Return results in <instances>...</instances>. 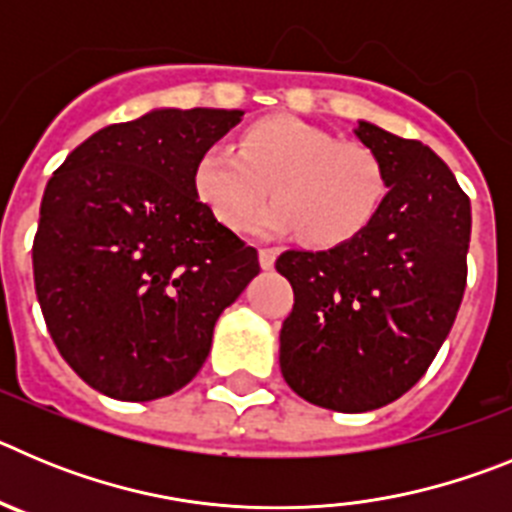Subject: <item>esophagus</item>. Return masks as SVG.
Masks as SVG:
<instances>
[{
	"instance_id": "34e87169",
	"label": "esophagus",
	"mask_w": 512,
	"mask_h": 512,
	"mask_svg": "<svg viewBox=\"0 0 512 512\" xmlns=\"http://www.w3.org/2000/svg\"><path fill=\"white\" fill-rule=\"evenodd\" d=\"M277 256H279L277 248H259V264L264 266V269H271L274 261H277Z\"/></svg>"
}]
</instances>
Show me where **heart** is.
<instances>
[{"label":"heart","mask_w":512,"mask_h":512,"mask_svg":"<svg viewBox=\"0 0 512 512\" xmlns=\"http://www.w3.org/2000/svg\"><path fill=\"white\" fill-rule=\"evenodd\" d=\"M194 192L230 230H243L271 194L277 202L256 228L295 233L315 248L354 241L374 220L387 192L382 164L356 143H338L297 117H266L238 146L212 143L192 171Z\"/></svg>","instance_id":"heart-1"}]
</instances>
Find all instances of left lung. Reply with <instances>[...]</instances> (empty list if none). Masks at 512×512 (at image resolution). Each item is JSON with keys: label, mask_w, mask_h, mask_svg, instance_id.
Here are the masks:
<instances>
[{"label": "left lung", "mask_w": 512, "mask_h": 512, "mask_svg": "<svg viewBox=\"0 0 512 512\" xmlns=\"http://www.w3.org/2000/svg\"><path fill=\"white\" fill-rule=\"evenodd\" d=\"M354 133L390 187L374 220L354 241L277 259L295 289L282 374L338 413L390 405L423 377L459 312L472 233L469 197L431 148L364 120Z\"/></svg>", "instance_id": "obj_1"}]
</instances>
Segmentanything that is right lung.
I'll return each mask as SVG.
<instances>
[{
  "instance_id": "right-lung-1",
  "label": "right lung",
  "mask_w": 512,
  "mask_h": 512,
  "mask_svg": "<svg viewBox=\"0 0 512 512\" xmlns=\"http://www.w3.org/2000/svg\"><path fill=\"white\" fill-rule=\"evenodd\" d=\"M243 110H153L97 130L40 202L33 274L66 364L115 400L182 390L259 253L217 223L192 184L197 158Z\"/></svg>"
}]
</instances>
